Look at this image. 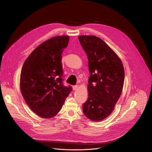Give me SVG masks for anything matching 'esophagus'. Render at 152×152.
<instances>
[{"instance_id":"34e87169","label":"esophagus","mask_w":152,"mask_h":152,"mask_svg":"<svg viewBox=\"0 0 152 152\" xmlns=\"http://www.w3.org/2000/svg\"><path fill=\"white\" fill-rule=\"evenodd\" d=\"M77 88H78V86H77V85H76V86H73V89L74 91L76 90Z\"/></svg>"}]
</instances>
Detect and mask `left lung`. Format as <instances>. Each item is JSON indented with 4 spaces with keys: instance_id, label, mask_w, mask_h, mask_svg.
<instances>
[{
    "instance_id": "obj_1",
    "label": "left lung",
    "mask_w": 152,
    "mask_h": 152,
    "mask_svg": "<svg viewBox=\"0 0 152 152\" xmlns=\"http://www.w3.org/2000/svg\"><path fill=\"white\" fill-rule=\"evenodd\" d=\"M91 73L87 85L88 99L83 105L85 116L94 121L108 117L121 94L124 69L116 53L100 38L79 36Z\"/></svg>"
}]
</instances>
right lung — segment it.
Wrapping results in <instances>:
<instances>
[{"instance_id": "obj_1", "label": "right lung", "mask_w": 152, "mask_h": 152, "mask_svg": "<svg viewBox=\"0 0 152 152\" xmlns=\"http://www.w3.org/2000/svg\"><path fill=\"white\" fill-rule=\"evenodd\" d=\"M68 36L47 40L31 52L20 75V90L30 109L39 116L51 118L60 111L71 87L62 84L61 53Z\"/></svg>"}]
</instances>
